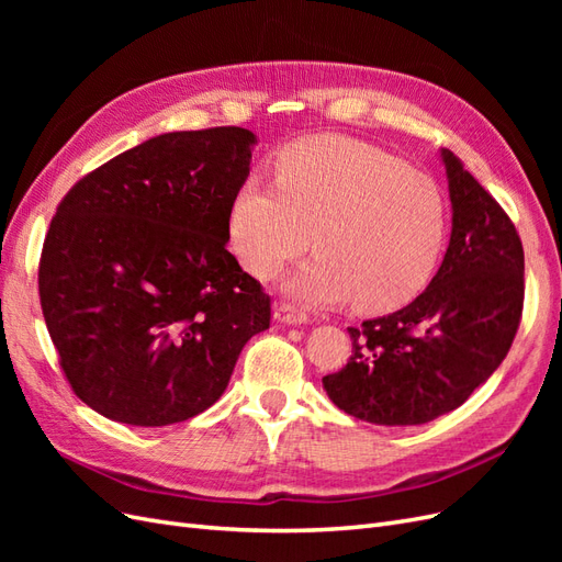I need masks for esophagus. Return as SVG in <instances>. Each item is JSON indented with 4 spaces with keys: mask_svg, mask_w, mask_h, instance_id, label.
I'll return each mask as SVG.
<instances>
[{
    "mask_svg": "<svg viewBox=\"0 0 562 562\" xmlns=\"http://www.w3.org/2000/svg\"><path fill=\"white\" fill-rule=\"evenodd\" d=\"M274 318L279 323H283V326H302V323H307V314L295 310L293 304H279V307L274 310Z\"/></svg>",
    "mask_w": 562,
    "mask_h": 562,
    "instance_id": "34e87169",
    "label": "esophagus"
}]
</instances>
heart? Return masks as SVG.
<instances>
[{
    "instance_id": "1",
    "label": "heart",
    "mask_w": 562,
    "mask_h": 562,
    "mask_svg": "<svg viewBox=\"0 0 562 562\" xmlns=\"http://www.w3.org/2000/svg\"><path fill=\"white\" fill-rule=\"evenodd\" d=\"M229 244L255 279L277 277L316 250L283 293L307 307L356 297L363 312L415 300L434 277L448 234L440 184L384 149L345 135H312L274 161V184L246 178L227 213Z\"/></svg>"
}]
</instances>
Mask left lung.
<instances>
[{
    "instance_id": "8db88e82",
    "label": "left lung",
    "mask_w": 562,
    "mask_h": 562,
    "mask_svg": "<svg viewBox=\"0 0 562 562\" xmlns=\"http://www.w3.org/2000/svg\"><path fill=\"white\" fill-rule=\"evenodd\" d=\"M443 265L403 310L347 328L349 363L323 378L347 415L382 427L427 424L462 405L499 368L522 314V244L512 220L450 149Z\"/></svg>"
}]
</instances>
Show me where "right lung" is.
Segmentation results:
<instances>
[{"mask_svg":"<svg viewBox=\"0 0 562 562\" xmlns=\"http://www.w3.org/2000/svg\"><path fill=\"white\" fill-rule=\"evenodd\" d=\"M258 135L176 131L126 149L60 201L40 300L91 411L131 427L196 417L269 328V297L227 250V213Z\"/></svg>","mask_w":562,"mask_h":562,"instance_id":"1","label":"right lung"}]
</instances>
